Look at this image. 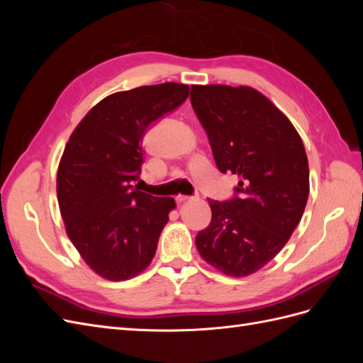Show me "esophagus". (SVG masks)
<instances>
[{
	"label": "esophagus",
	"mask_w": 363,
	"mask_h": 363,
	"mask_svg": "<svg viewBox=\"0 0 363 363\" xmlns=\"http://www.w3.org/2000/svg\"><path fill=\"white\" fill-rule=\"evenodd\" d=\"M192 196H188V195H179L177 199H175V201H177V204H183L186 201H191Z\"/></svg>",
	"instance_id": "esophagus-1"
}]
</instances>
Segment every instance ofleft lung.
<instances>
[{"mask_svg":"<svg viewBox=\"0 0 363 363\" xmlns=\"http://www.w3.org/2000/svg\"><path fill=\"white\" fill-rule=\"evenodd\" d=\"M191 103L223 174L239 175L230 200H208L212 221L195 238L201 257L232 277L277 256L309 196V163L291 121L248 86H192Z\"/></svg>","mask_w":363,"mask_h":363,"instance_id":"8db88e82","label":"left lung"}]
</instances>
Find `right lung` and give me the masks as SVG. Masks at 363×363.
Returning a JSON list of instances; mask_svg holds the SVG:
<instances>
[{
  "label": "right lung",
  "mask_w": 363,
  "mask_h": 363,
  "mask_svg": "<svg viewBox=\"0 0 363 363\" xmlns=\"http://www.w3.org/2000/svg\"><path fill=\"white\" fill-rule=\"evenodd\" d=\"M189 86L162 83L106 96L75 127L57 171L67 233L83 260L107 280H128L155 257L174 199L140 192L144 139L174 112Z\"/></svg>",
  "instance_id": "right-lung-1"
}]
</instances>
